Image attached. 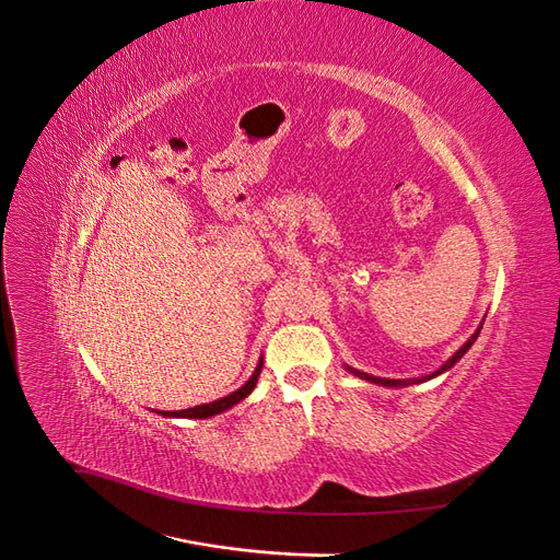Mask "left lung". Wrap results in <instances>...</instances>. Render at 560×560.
Segmentation results:
<instances>
[{"instance_id": "left-lung-1", "label": "left lung", "mask_w": 560, "mask_h": 560, "mask_svg": "<svg viewBox=\"0 0 560 560\" xmlns=\"http://www.w3.org/2000/svg\"><path fill=\"white\" fill-rule=\"evenodd\" d=\"M481 327H483V322L479 325V329L474 331L469 338H467V343L463 346V348H457L455 350V354L453 358H448L442 366H439L436 371H432L430 376H422V378H409V381H397V378H378V376H371V374H364V371H360V369H350V366H346L350 374H354L358 378H364V381H369V383H376V385H383V387H406V385H413V383H425V381H432V378H436V376H442V374H446V371L451 369V366H455V362H460V358L463 354L474 346V341H477L479 338V334H481Z\"/></svg>"}]
</instances>
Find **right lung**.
<instances>
[{"label": "right lung", "mask_w": 560, "mask_h": 560, "mask_svg": "<svg viewBox=\"0 0 560 560\" xmlns=\"http://www.w3.org/2000/svg\"><path fill=\"white\" fill-rule=\"evenodd\" d=\"M261 366H264V358L259 360L257 369H254V374L249 376V381L245 385H241L238 389H235V393H231V395H226L222 399L210 401V404H200V406H194V409H184V411H156V413H161L165 418H212L217 413H224V411L231 409V406L243 401L252 393L254 385H257V381H259Z\"/></svg>", "instance_id": "right-lung-1"}]
</instances>
